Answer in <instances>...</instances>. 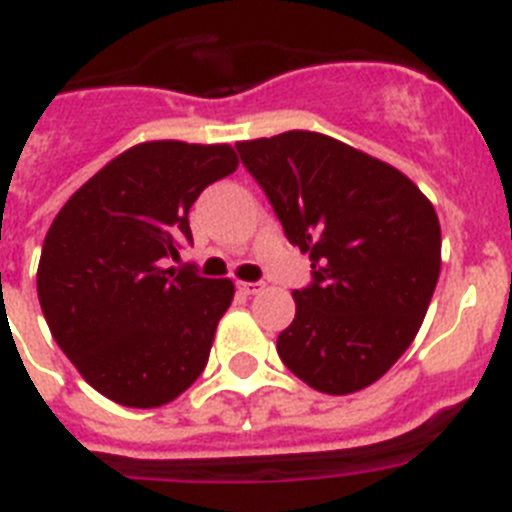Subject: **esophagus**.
Listing matches in <instances>:
<instances>
[{
	"label": "esophagus",
	"instance_id": "esophagus-1",
	"mask_svg": "<svg viewBox=\"0 0 512 512\" xmlns=\"http://www.w3.org/2000/svg\"><path fill=\"white\" fill-rule=\"evenodd\" d=\"M238 289H241L243 295H259L264 284L261 282H238Z\"/></svg>",
	"mask_w": 512,
	"mask_h": 512
}]
</instances>
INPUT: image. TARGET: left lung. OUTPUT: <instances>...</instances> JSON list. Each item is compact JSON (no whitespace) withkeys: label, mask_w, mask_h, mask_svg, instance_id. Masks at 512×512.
I'll list each match as a JSON object with an SVG mask.
<instances>
[{"label":"left lung","mask_w":512,"mask_h":512,"mask_svg":"<svg viewBox=\"0 0 512 512\" xmlns=\"http://www.w3.org/2000/svg\"><path fill=\"white\" fill-rule=\"evenodd\" d=\"M277 212L310 253L295 320L277 338L289 372L325 395L387 374L413 343L441 271V225L408 176L310 130L235 143Z\"/></svg>","instance_id":"obj_1"}]
</instances>
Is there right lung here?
I'll return each mask as SVG.
<instances>
[{
    "label": "right lung",
    "instance_id": "right-lung-1",
    "mask_svg": "<svg viewBox=\"0 0 512 512\" xmlns=\"http://www.w3.org/2000/svg\"><path fill=\"white\" fill-rule=\"evenodd\" d=\"M235 169L225 143H140L71 194L45 235V323L81 377L117 405L161 408L205 369L235 287L166 261L192 243L189 207L202 189Z\"/></svg>",
    "mask_w": 512,
    "mask_h": 512
}]
</instances>
